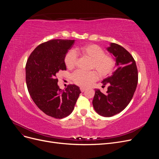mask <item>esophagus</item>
Listing matches in <instances>:
<instances>
[{
  "instance_id": "obj_1",
  "label": "esophagus",
  "mask_w": 159,
  "mask_h": 159,
  "mask_svg": "<svg viewBox=\"0 0 159 159\" xmlns=\"http://www.w3.org/2000/svg\"><path fill=\"white\" fill-rule=\"evenodd\" d=\"M85 89H85V88H80V90H81V92H84V91H85Z\"/></svg>"
}]
</instances>
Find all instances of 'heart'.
<instances>
[{"label": "heart", "mask_w": 159, "mask_h": 159, "mask_svg": "<svg viewBox=\"0 0 159 159\" xmlns=\"http://www.w3.org/2000/svg\"><path fill=\"white\" fill-rule=\"evenodd\" d=\"M75 52L91 60L90 69L95 70L102 78L110 75L115 68V59L111 56L105 54V51L98 45H85L80 48L76 49ZM77 60V54L74 50L69 51L64 57L65 65L68 69L74 68L76 66ZM97 74L94 71L86 73L77 70L72 74L71 78L75 84L81 87H86L98 79Z\"/></svg>", "instance_id": "b5f03b06"}]
</instances>
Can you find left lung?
Returning <instances> with one entry per match:
<instances>
[{
  "label": "left lung",
  "mask_w": 159,
  "mask_h": 159,
  "mask_svg": "<svg viewBox=\"0 0 159 159\" xmlns=\"http://www.w3.org/2000/svg\"><path fill=\"white\" fill-rule=\"evenodd\" d=\"M107 50L115 56L117 70L103 81L106 93L95 89L93 106L99 115L112 117L125 108L133 98L138 83V70L133 56L123 47L111 43Z\"/></svg>",
  "instance_id": "obj_1"
}]
</instances>
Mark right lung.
Masks as SVG:
<instances>
[{
	"mask_svg": "<svg viewBox=\"0 0 159 159\" xmlns=\"http://www.w3.org/2000/svg\"><path fill=\"white\" fill-rule=\"evenodd\" d=\"M74 40H52L38 46L26 64V81L33 102L48 116L62 119L71 113L81 91L70 84L64 91L57 85L56 74L66 70L64 57Z\"/></svg>",
	"mask_w": 159,
	"mask_h": 159,
	"instance_id": "right-lung-1",
	"label": "right lung"
}]
</instances>
